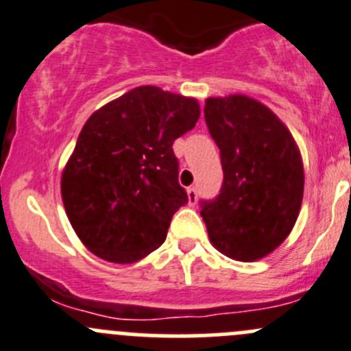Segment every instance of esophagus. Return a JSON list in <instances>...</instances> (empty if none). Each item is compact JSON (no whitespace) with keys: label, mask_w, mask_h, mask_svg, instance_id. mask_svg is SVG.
I'll list each match as a JSON object with an SVG mask.
<instances>
[{"label":"esophagus","mask_w":351,"mask_h":351,"mask_svg":"<svg viewBox=\"0 0 351 351\" xmlns=\"http://www.w3.org/2000/svg\"><path fill=\"white\" fill-rule=\"evenodd\" d=\"M186 197H189V204H190V206H195V202H197V190H195V186H189V189H186Z\"/></svg>","instance_id":"1"}]
</instances>
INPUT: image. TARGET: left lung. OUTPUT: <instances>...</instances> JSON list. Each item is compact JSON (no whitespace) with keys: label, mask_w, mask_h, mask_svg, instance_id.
Here are the masks:
<instances>
[{"label":"left lung","mask_w":351,"mask_h":351,"mask_svg":"<svg viewBox=\"0 0 351 351\" xmlns=\"http://www.w3.org/2000/svg\"><path fill=\"white\" fill-rule=\"evenodd\" d=\"M204 117L224 173L219 195L200 202L210 243L234 261L264 258L287 240L300 213V149L266 104L243 94L207 97Z\"/></svg>","instance_id":"left-lung-1"}]
</instances>
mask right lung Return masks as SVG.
I'll use <instances>...</instances> for the list:
<instances>
[{"mask_svg":"<svg viewBox=\"0 0 351 351\" xmlns=\"http://www.w3.org/2000/svg\"><path fill=\"white\" fill-rule=\"evenodd\" d=\"M193 97L142 85L85 121L61 173V199L82 243L114 264H132L166 240L189 202L173 142L195 127Z\"/></svg>","mask_w":351,"mask_h":351,"instance_id":"1","label":"right lung"}]
</instances>
